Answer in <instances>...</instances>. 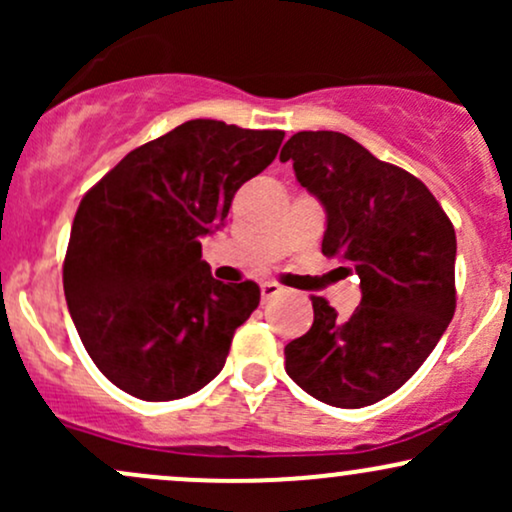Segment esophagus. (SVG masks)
I'll return each instance as SVG.
<instances>
[{"label":"esophagus","mask_w":512,"mask_h":512,"mask_svg":"<svg viewBox=\"0 0 512 512\" xmlns=\"http://www.w3.org/2000/svg\"><path fill=\"white\" fill-rule=\"evenodd\" d=\"M284 291L281 289L279 284H274V281H264V284L260 286V293H262V301H269V298H274V296H279V293Z\"/></svg>","instance_id":"obj_1"}]
</instances>
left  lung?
I'll return each mask as SVG.
<instances>
[{"instance_id":"left-lung-1","label":"left lung","mask_w":512,"mask_h":512,"mask_svg":"<svg viewBox=\"0 0 512 512\" xmlns=\"http://www.w3.org/2000/svg\"><path fill=\"white\" fill-rule=\"evenodd\" d=\"M327 214L322 255L361 279L337 317L313 296V327L286 344V373L320 402L358 409L399 390L455 315V228L428 187L342 132H298L281 149Z\"/></svg>"}]
</instances>
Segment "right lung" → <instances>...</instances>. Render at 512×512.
<instances>
[{"mask_svg": "<svg viewBox=\"0 0 512 512\" xmlns=\"http://www.w3.org/2000/svg\"><path fill=\"white\" fill-rule=\"evenodd\" d=\"M281 142V129L190 120L129 151L81 199L64 296L88 356L127 395L170 402L221 373L260 286L214 279L199 238Z\"/></svg>", "mask_w": 512, "mask_h": 512, "instance_id": "1", "label": "right lung"}]
</instances>
